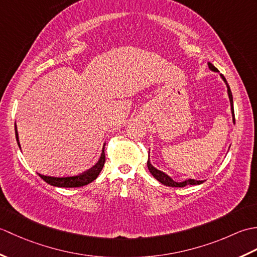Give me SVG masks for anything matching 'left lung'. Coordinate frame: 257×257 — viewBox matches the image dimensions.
I'll return each instance as SVG.
<instances>
[{
    "mask_svg": "<svg viewBox=\"0 0 257 257\" xmlns=\"http://www.w3.org/2000/svg\"><path fill=\"white\" fill-rule=\"evenodd\" d=\"M209 68L211 69V70H213V72H219V70H217V68L215 67V66H213V65L211 64V63H209ZM221 77L223 78V80L225 81V84H226V86H227V94H228V98H230V102H231V110H232V116H233V121L235 122V116H234V107H233V97H232V92H231V89H230V86L227 85V83H226V79H225V77L223 75H221ZM147 166H148V169H149V171H150V173L152 174V176H154L158 181L159 182H161L162 184H165V185H168V187H174V188H182V187H185V185H188V184H191V185H195V184H201V183H203V181H196V180H194V179H189V180H185V181H182V182H176V181H173V180L169 177V176H167L166 173H163L162 171H160V170H158V169H156L155 167H152V165L150 163V161L148 160V162H147Z\"/></svg>",
    "mask_w": 257,
    "mask_h": 257,
    "instance_id": "1",
    "label": "left lung"
}]
</instances>
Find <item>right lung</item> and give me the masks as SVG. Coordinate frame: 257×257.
<instances>
[{
    "instance_id": "right-lung-1",
    "label": "right lung",
    "mask_w": 257,
    "mask_h": 257,
    "mask_svg": "<svg viewBox=\"0 0 257 257\" xmlns=\"http://www.w3.org/2000/svg\"><path fill=\"white\" fill-rule=\"evenodd\" d=\"M15 135H16V140H18V144L20 146L19 143V135L18 132H16L15 128ZM105 149V148H103ZM102 149L101 152V157L99 161H98L96 165L90 168L89 170H87L86 172L78 174V176H74V177H50V176H43V174L38 173L43 180L45 182H47L48 184L54 185V187H61V188H78V187H83V185L88 184L90 182L94 181V180L98 177V174L100 173L101 169L105 165L106 161V157H105V150Z\"/></svg>"
}]
</instances>
